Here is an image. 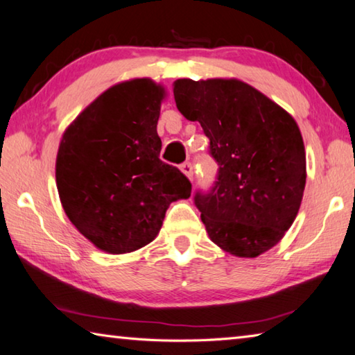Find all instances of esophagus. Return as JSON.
<instances>
[{
  "label": "esophagus",
  "instance_id": "obj_1",
  "mask_svg": "<svg viewBox=\"0 0 355 355\" xmlns=\"http://www.w3.org/2000/svg\"><path fill=\"white\" fill-rule=\"evenodd\" d=\"M180 169H182V172H183L184 175L188 177L189 180H192V177H194V167H192L191 163H183L182 166H180Z\"/></svg>",
  "mask_w": 355,
  "mask_h": 355
}]
</instances>
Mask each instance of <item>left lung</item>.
I'll return each mask as SVG.
<instances>
[{"label":"left lung","mask_w":355,"mask_h":355,"mask_svg":"<svg viewBox=\"0 0 355 355\" xmlns=\"http://www.w3.org/2000/svg\"><path fill=\"white\" fill-rule=\"evenodd\" d=\"M177 108L198 121L217 182L194 200L209 239L237 257L275 247L298 214L306 186L300 127L284 108L237 79H178Z\"/></svg>","instance_id":"1"}]
</instances>
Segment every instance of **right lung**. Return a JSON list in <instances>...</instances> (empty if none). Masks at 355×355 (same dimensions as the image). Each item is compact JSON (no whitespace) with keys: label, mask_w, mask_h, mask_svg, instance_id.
Instances as JSON below:
<instances>
[{"label":"right lung","mask_w":355,"mask_h":355,"mask_svg":"<svg viewBox=\"0 0 355 355\" xmlns=\"http://www.w3.org/2000/svg\"><path fill=\"white\" fill-rule=\"evenodd\" d=\"M166 89L149 77L116 83L67 127L55 159L57 191L82 236L110 254L158 236L172 202L191 197L177 167L159 159Z\"/></svg>","instance_id":"add662e5"}]
</instances>
